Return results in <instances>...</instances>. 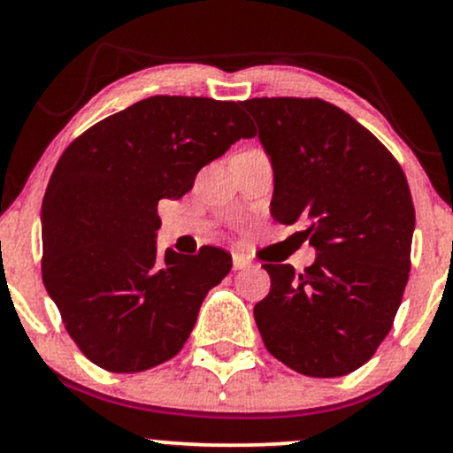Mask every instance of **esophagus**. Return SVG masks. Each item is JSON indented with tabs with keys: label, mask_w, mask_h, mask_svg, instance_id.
Wrapping results in <instances>:
<instances>
[{
	"label": "esophagus",
	"mask_w": 453,
	"mask_h": 453,
	"mask_svg": "<svg viewBox=\"0 0 453 453\" xmlns=\"http://www.w3.org/2000/svg\"><path fill=\"white\" fill-rule=\"evenodd\" d=\"M232 264H234V270H244V268L251 266V259H249L247 256H242V253H234Z\"/></svg>",
	"instance_id": "obj_1"
}]
</instances>
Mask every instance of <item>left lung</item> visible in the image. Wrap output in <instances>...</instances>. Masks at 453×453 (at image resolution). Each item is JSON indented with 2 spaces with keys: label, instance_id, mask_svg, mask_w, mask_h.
Masks as SVG:
<instances>
[{
  "label": "left lung",
  "instance_id": "1",
  "mask_svg": "<svg viewBox=\"0 0 453 453\" xmlns=\"http://www.w3.org/2000/svg\"><path fill=\"white\" fill-rule=\"evenodd\" d=\"M279 223L315 247L303 273L266 264L270 294L253 317L277 360L309 377L366 364L392 330L411 268L415 209L394 155L351 114L319 97H253Z\"/></svg>",
  "mask_w": 453,
  "mask_h": 453
}]
</instances>
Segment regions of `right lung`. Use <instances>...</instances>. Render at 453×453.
Wrapping results in <instances>:
<instances>
[{"label": "right lung", "instance_id": "obj_1", "mask_svg": "<svg viewBox=\"0 0 453 453\" xmlns=\"http://www.w3.org/2000/svg\"><path fill=\"white\" fill-rule=\"evenodd\" d=\"M253 136L241 104L153 96L64 150L42 200V279L93 364L140 372L183 349L232 256L202 247L159 257L157 202L183 197L200 168Z\"/></svg>", "mask_w": 453, "mask_h": 453}]
</instances>
